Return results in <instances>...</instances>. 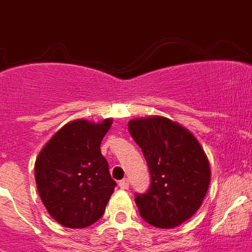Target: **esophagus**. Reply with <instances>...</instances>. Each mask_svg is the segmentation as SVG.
<instances>
[{
	"instance_id": "obj_1",
	"label": "esophagus",
	"mask_w": 252,
	"mask_h": 252,
	"mask_svg": "<svg viewBox=\"0 0 252 252\" xmlns=\"http://www.w3.org/2000/svg\"><path fill=\"white\" fill-rule=\"evenodd\" d=\"M119 186H120L122 189H128V187H129V180L126 179V178H124V179H122L119 182Z\"/></svg>"
}]
</instances>
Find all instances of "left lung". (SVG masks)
Masks as SVG:
<instances>
[{"label": "left lung", "instance_id": "left-lung-1", "mask_svg": "<svg viewBox=\"0 0 252 252\" xmlns=\"http://www.w3.org/2000/svg\"><path fill=\"white\" fill-rule=\"evenodd\" d=\"M128 129L142 150L150 187L134 195L140 216L156 227L170 229L191 219L207 195L209 162L195 136L170 119H133Z\"/></svg>", "mask_w": 252, "mask_h": 252}]
</instances>
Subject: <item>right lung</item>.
<instances>
[{
	"mask_svg": "<svg viewBox=\"0 0 252 252\" xmlns=\"http://www.w3.org/2000/svg\"><path fill=\"white\" fill-rule=\"evenodd\" d=\"M112 120L68 123L41 149L35 162L40 199L53 220L65 227L82 229L96 222L116 182L100 153V142Z\"/></svg>",
	"mask_w": 252,
	"mask_h": 252,
	"instance_id": "add662e5",
	"label": "right lung"
}]
</instances>
